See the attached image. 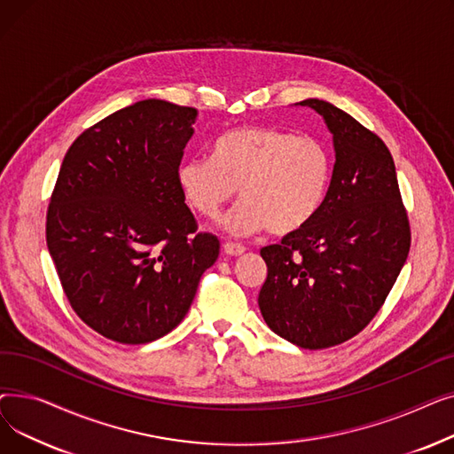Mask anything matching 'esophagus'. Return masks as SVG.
<instances>
[{"mask_svg": "<svg viewBox=\"0 0 454 454\" xmlns=\"http://www.w3.org/2000/svg\"><path fill=\"white\" fill-rule=\"evenodd\" d=\"M223 248H224V254H228V255H241L247 252V247H243L239 243H231V241H226L223 245Z\"/></svg>", "mask_w": 454, "mask_h": 454, "instance_id": "esophagus-1", "label": "esophagus"}]
</instances>
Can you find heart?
Wrapping results in <instances>:
<instances>
[{
	"mask_svg": "<svg viewBox=\"0 0 454 454\" xmlns=\"http://www.w3.org/2000/svg\"><path fill=\"white\" fill-rule=\"evenodd\" d=\"M329 176L331 156L318 137L274 127L230 130L215 139L211 160H184L176 173L182 197L202 217H219L239 187L243 200L226 219L228 230L267 228L274 235L294 233L315 219Z\"/></svg>",
	"mask_w": 454,
	"mask_h": 454,
	"instance_id": "heart-1",
	"label": "heart"
}]
</instances>
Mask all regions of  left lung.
Segmentation results:
<instances>
[{
    "label": "left lung",
    "instance_id": "8db88e82",
    "mask_svg": "<svg viewBox=\"0 0 454 454\" xmlns=\"http://www.w3.org/2000/svg\"><path fill=\"white\" fill-rule=\"evenodd\" d=\"M301 105L333 132L335 169L315 219L261 248L269 272L257 301L279 337L324 349L359 335L383 307L411 250V223L385 141L331 103Z\"/></svg>",
    "mask_w": 454,
    "mask_h": 454
}]
</instances>
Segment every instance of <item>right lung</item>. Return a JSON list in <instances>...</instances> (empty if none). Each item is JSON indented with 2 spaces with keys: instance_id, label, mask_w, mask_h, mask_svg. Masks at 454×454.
<instances>
[{
  "instance_id": "right-lung-1",
  "label": "right lung",
  "mask_w": 454,
  "mask_h": 454,
  "mask_svg": "<svg viewBox=\"0 0 454 454\" xmlns=\"http://www.w3.org/2000/svg\"><path fill=\"white\" fill-rule=\"evenodd\" d=\"M197 108L139 101L67 149L45 241L77 317L105 339L147 344L189 311L221 241L199 231L176 173Z\"/></svg>"
}]
</instances>
